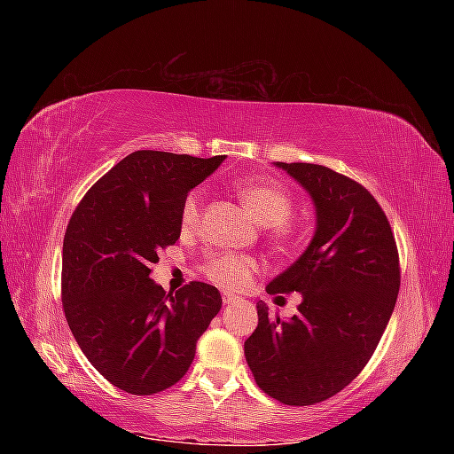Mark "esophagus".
Returning a JSON list of instances; mask_svg holds the SVG:
<instances>
[{
    "mask_svg": "<svg viewBox=\"0 0 454 454\" xmlns=\"http://www.w3.org/2000/svg\"><path fill=\"white\" fill-rule=\"evenodd\" d=\"M222 301H224V304H234L238 301V296L232 293H222Z\"/></svg>",
    "mask_w": 454,
    "mask_h": 454,
    "instance_id": "1",
    "label": "esophagus"
}]
</instances>
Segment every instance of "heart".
I'll list each match as a JSON object with an SVG mask.
<instances>
[{
    "label": "heart",
    "mask_w": 454,
    "mask_h": 454,
    "mask_svg": "<svg viewBox=\"0 0 454 454\" xmlns=\"http://www.w3.org/2000/svg\"><path fill=\"white\" fill-rule=\"evenodd\" d=\"M236 195L244 202L246 210L259 226L265 228L269 238L277 246L286 247L296 242L298 228L291 220L294 199L283 185L263 177H242L232 183ZM202 199L199 191H191L183 199L179 222L183 230H195L200 218ZM257 262L254 257L238 254H215L202 263V273L218 286L239 291L255 273Z\"/></svg>",
    "instance_id": "b5f03b06"
}]
</instances>
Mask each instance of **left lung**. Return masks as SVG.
I'll return each mask as SVG.
<instances>
[{"instance_id":"1","label":"left lung","mask_w":454,"mask_h":454,"mask_svg":"<svg viewBox=\"0 0 454 454\" xmlns=\"http://www.w3.org/2000/svg\"><path fill=\"white\" fill-rule=\"evenodd\" d=\"M277 168L308 191L316 232L306 252L267 285L269 294L301 293L291 320L257 302L259 324L244 343L257 387L286 406H312L343 390L387 330L400 291L390 222L361 183L316 163Z\"/></svg>"}]
</instances>
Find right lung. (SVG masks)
Segmentation results:
<instances>
[{
  "instance_id": "obj_1",
  "label": "right lung",
  "mask_w": 454,
  "mask_h": 454,
  "mask_svg": "<svg viewBox=\"0 0 454 454\" xmlns=\"http://www.w3.org/2000/svg\"><path fill=\"white\" fill-rule=\"evenodd\" d=\"M222 161L132 152L85 192L67 222L66 320L90 363L124 392L150 396L179 382L220 312L216 286L192 281L173 294L150 271L179 239L183 199Z\"/></svg>"
}]
</instances>
